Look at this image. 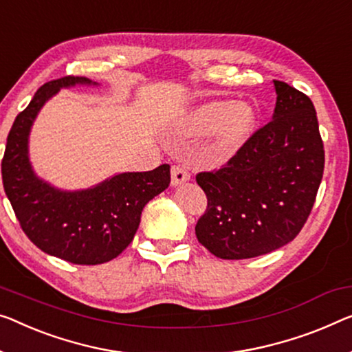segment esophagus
<instances>
[{"label": "esophagus", "instance_id": "1", "mask_svg": "<svg viewBox=\"0 0 352 352\" xmlns=\"http://www.w3.org/2000/svg\"><path fill=\"white\" fill-rule=\"evenodd\" d=\"M170 178H172V186H180L183 183L190 182V172H188L185 167L182 166H174L172 167V172H170Z\"/></svg>", "mask_w": 352, "mask_h": 352}]
</instances>
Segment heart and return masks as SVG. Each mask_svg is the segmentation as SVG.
I'll return each mask as SVG.
<instances>
[{
	"instance_id": "1",
	"label": "heart",
	"mask_w": 352,
	"mask_h": 352,
	"mask_svg": "<svg viewBox=\"0 0 352 352\" xmlns=\"http://www.w3.org/2000/svg\"><path fill=\"white\" fill-rule=\"evenodd\" d=\"M256 123L258 112L251 104L214 99L191 109L182 120V131L190 138L210 134L207 155L214 161H223L248 142Z\"/></svg>"
}]
</instances>
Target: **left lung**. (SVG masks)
<instances>
[{
	"label": "left lung",
	"instance_id": "left-lung-1",
	"mask_svg": "<svg viewBox=\"0 0 352 352\" xmlns=\"http://www.w3.org/2000/svg\"><path fill=\"white\" fill-rule=\"evenodd\" d=\"M272 85V122L226 167L196 177L208 199L196 237L219 259L256 258L292 242L321 185L324 145L311 99L285 82Z\"/></svg>",
	"mask_w": 352,
	"mask_h": 352
}]
</instances>
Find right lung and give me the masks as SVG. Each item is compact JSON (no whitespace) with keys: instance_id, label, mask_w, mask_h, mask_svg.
Segmentation results:
<instances>
[{"instance_id":"add662e5","label":"right lung","mask_w":352,"mask_h":352,"mask_svg":"<svg viewBox=\"0 0 352 352\" xmlns=\"http://www.w3.org/2000/svg\"><path fill=\"white\" fill-rule=\"evenodd\" d=\"M99 87L87 77H63L42 85L9 131L1 162L3 185L23 232L44 253L72 264L112 261L133 242L144 207L169 186L170 166L120 172L98 185L63 190L36 174L30 134L41 109L61 88Z\"/></svg>"}]
</instances>
